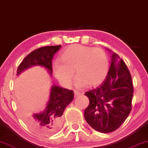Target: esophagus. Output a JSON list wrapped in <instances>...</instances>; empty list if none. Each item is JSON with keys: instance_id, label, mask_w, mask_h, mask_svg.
Returning <instances> with one entry per match:
<instances>
[{"instance_id": "esophagus-1", "label": "esophagus", "mask_w": 148, "mask_h": 148, "mask_svg": "<svg viewBox=\"0 0 148 148\" xmlns=\"http://www.w3.org/2000/svg\"><path fill=\"white\" fill-rule=\"evenodd\" d=\"M81 93H80V92H79V91H74V95H75V97H77V96H79V95H81Z\"/></svg>"}]
</instances>
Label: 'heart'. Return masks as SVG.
I'll return each mask as SVG.
<instances>
[{"label":"heart","mask_w":148,"mask_h":148,"mask_svg":"<svg viewBox=\"0 0 148 148\" xmlns=\"http://www.w3.org/2000/svg\"><path fill=\"white\" fill-rule=\"evenodd\" d=\"M60 61L53 65L54 75L63 86L69 87L74 76L77 75L75 85L79 88L100 85L108 74L109 60L100 48H92L79 44L71 45L62 51Z\"/></svg>","instance_id":"obj_1"}]
</instances>
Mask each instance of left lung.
Wrapping results in <instances>:
<instances>
[{"instance_id": "left-lung-1", "label": "left lung", "mask_w": 148, "mask_h": 148, "mask_svg": "<svg viewBox=\"0 0 148 148\" xmlns=\"http://www.w3.org/2000/svg\"><path fill=\"white\" fill-rule=\"evenodd\" d=\"M112 53L106 79L95 89L87 91L89 106L84 117L96 131L110 133L121 125L132 109L134 87L130 71L118 55Z\"/></svg>"}]
</instances>
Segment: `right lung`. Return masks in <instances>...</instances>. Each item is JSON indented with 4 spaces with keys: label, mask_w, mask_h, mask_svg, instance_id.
Here are the masks:
<instances>
[{
    "label": "right lung",
    "mask_w": 148,
    "mask_h": 148,
    "mask_svg": "<svg viewBox=\"0 0 148 148\" xmlns=\"http://www.w3.org/2000/svg\"><path fill=\"white\" fill-rule=\"evenodd\" d=\"M61 47V45L47 46L32 51L19 65L16 75H19L29 68L40 66L45 68L52 76L53 57ZM73 98L74 93L72 90L53 85L44 111L32 115L24 112L25 121L34 132L38 134L47 136L54 134L61 127L62 115Z\"/></svg>",
    "instance_id": "right-lung-1"
}]
</instances>
